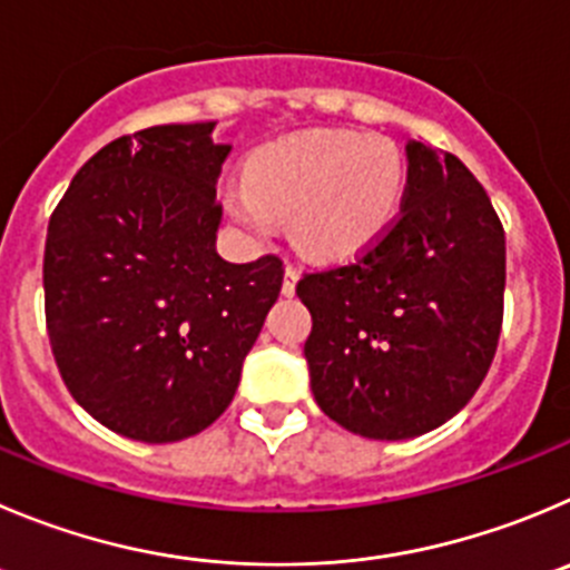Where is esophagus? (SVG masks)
Segmentation results:
<instances>
[{
    "instance_id": "34e87169",
    "label": "esophagus",
    "mask_w": 570,
    "mask_h": 570,
    "mask_svg": "<svg viewBox=\"0 0 570 570\" xmlns=\"http://www.w3.org/2000/svg\"><path fill=\"white\" fill-rule=\"evenodd\" d=\"M297 278H301V269H297L295 264H286V269H284V295L286 297L295 295Z\"/></svg>"
}]
</instances>
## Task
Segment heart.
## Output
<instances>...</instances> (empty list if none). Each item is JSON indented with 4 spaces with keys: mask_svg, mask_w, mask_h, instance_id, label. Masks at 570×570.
Here are the masks:
<instances>
[{
    "mask_svg": "<svg viewBox=\"0 0 570 570\" xmlns=\"http://www.w3.org/2000/svg\"><path fill=\"white\" fill-rule=\"evenodd\" d=\"M396 142L354 131H303L249 154L242 188L225 205L247 230L289 216L292 242L312 258L343 261L385 236L405 194Z\"/></svg>",
    "mask_w": 570,
    "mask_h": 570,
    "instance_id": "b5f03b06",
    "label": "heart"
}]
</instances>
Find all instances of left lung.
<instances>
[{
  "instance_id": "obj_1",
  "label": "left lung",
  "mask_w": 570,
  "mask_h": 570,
  "mask_svg": "<svg viewBox=\"0 0 570 570\" xmlns=\"http://www.w3.org/2000/svg\"><path fill=\"white\" fill-rule=\"evenodd\" d=\"M507 236L455 154L407 142L402 210L380 242L303 273V345L328 419L365 439L435 430L475 396L498 351Z\"/></svg>"
}]
</instances>
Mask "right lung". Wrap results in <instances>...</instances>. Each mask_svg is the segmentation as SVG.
I'll list each match as a JSON object with an SVG mask.
<instances>
[{"instance_id": "right-lung-1", "label": "right lung", "mask_w": 570, "mask_h": 570, "mask_svg": "<svg viewBox=\"0 0 570 570\" xmlns=\"http://www.w3.org/2000/svg\"><path fill=\"white\" fill-rule=\"evenodd\" d=\"M213 124L151 126L81 165L50 216L45 317L58 374L104 428L168 444L210 428L278 301L284 261L216 253Z\"/></svg>"}]
</instances>
